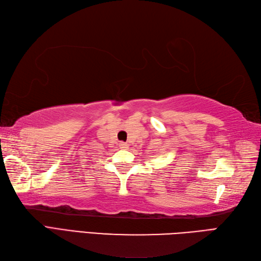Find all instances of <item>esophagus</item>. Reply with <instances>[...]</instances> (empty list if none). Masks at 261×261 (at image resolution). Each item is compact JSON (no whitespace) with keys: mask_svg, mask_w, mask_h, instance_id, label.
<instances>
[{"mask_svg":"<svg viewBox=\"0 0 261 261\" xmlns=\"http://www.w3.org/2000/svg\"><path fill=\"white\" fill-rule=\"evenodd\" d=\"M118 145H119V147H120V148H124V149L128 147V145H127V144H126V143H124V142H120V143L118 144Z\"/></svg>","mask_w":261,"mask_h":261,"instance_id":"obj_1","label":"esophagus"}]
</instances>
